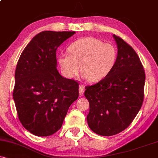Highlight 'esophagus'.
<instances>
[{"label":"esophagus","instance_id":"obj_1","mask_svg":"<svg viewBox=\"0 0 158 158\" xmlns=\"http://www.w3.org/2000/svg\"><path fill=\"white\" fill-rule=\"evenodd\" d=\"M84 92H85L84 85H80V87H79V95H80L81 97V96L84 94Z\"/></svg>","mask_w":158,"mask_h":158}]
</instances>
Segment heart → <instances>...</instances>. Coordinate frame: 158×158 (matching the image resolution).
Returning <instances> with one entry per match:
<instances>
[{"label": "heart", "mask_w": 158, "mask_h": 158, "mask_svg": "<svg viewBox=\"0 0 158 158\" xmlns=\"http://www.w3.org/2000/svg\"><path fill=\"white\" fill-rule=\"evenodd\" d=\"M68 54L58 56L61 73L68 79L81 73L91 82L102 80L110 73L117 61V49L94 37H84L73 41L67 48ZM81 68H80V66Z\"/></svg>", "instance_id": "obj_1"}]
</instances>
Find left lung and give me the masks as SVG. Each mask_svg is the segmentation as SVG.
Wrapping results in <instances>:
<instances>
[{
  "instance_id": "left-lung-1",
  "label": "left lung",
  "mask_w": 158,
  "mask_h": 158,
  "mask_svg": "<svg viewBox=\"0 0 158 158\" xmlns=\"http://www.w3.org/2000/svg\"><path fill=\"white\" fill-rule=\"evenodd\" d=\"M114 68L104 79L85 87L90 104L88 126L96 134L112 136L130 126L143 105L146 74L138 55L122 38Z\"/></svg>"
}]
</instances>
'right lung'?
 Returning a JSON list of instances; mask_svg holds the SVG:
<instances>
[{
    "mask_svg": "<svg viewBox=\"0 0 158 158\" xmlns=\"http://www.w3.org/2000/svg\"><path fill=\"white\" fill-rule=\"evenodd\" d=\"M74 31H43L21 52L15 73L14 101L22 126L40 137L62 126L69 107L79 97V83L60 75L56 50Z\"/></svg>",
    "mask_w": 158,
    "mask_h": 158,
    "instance_id": "obj_1",
    "label": "right lung"
}]
</instances>
